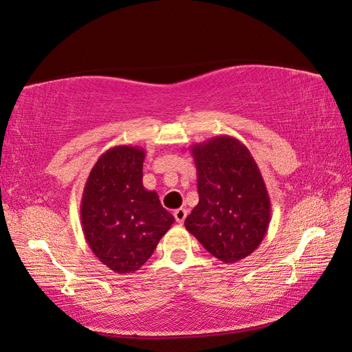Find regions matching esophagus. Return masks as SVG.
<instances>
[{
  "mask_svg": "<svg viewBox=\"0 0 352 352\" xmlns=\"http://www.w3.org/2000/svg\"><path fill=\"white\" fill-rule=\"evenodd\" d=\"M186 214H188V212H186V209L185 208H179V209H176L175 210V218H176V221L179 223V224H182L184 221H185V218H186Z\"/></svg>",
  "mask_w": 352,
  "mask_h": 352,
  "instance_id": "esophagus-1",
  "label": "esophagus"
}]
</instances>
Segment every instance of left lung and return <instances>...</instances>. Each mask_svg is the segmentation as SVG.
Segmentation results:
<instances>
[{
	"mask_svg": "<svg viewBox=\"0 0 352 352\" xmlns=\"http://www.w3.org/2000/svg\"><path fill=\"white\" fill-rule=\"evenodd\" d=\"M199 203L185 229L224 263L245 259L261 245L271 220V200L247 146L218 135L191 146Z\"/></svg>",
	"mask_w": 352,
	"mask_h": 352,
	"instance_id": "obj_1",
	"label": "left lung"
}]
</instances>
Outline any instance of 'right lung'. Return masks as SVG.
Listing matches in <instances>:
<instances>
[{
    "mask_svg": "<svg viewBox=\"0 0 352 352\" xmlns=\"http://www.w3.org/2000/svg\"><path fill=\"white\" fill-rule=\"evenodd\" d=\"M144 156L137 146L111 147L99 156L82 191L84 238L117 274L142 268L175 223L156 191L143 186Z\"/></svg>",
    "mask_w": 352,
    "mask_h": 352,
    "instance_id": "obj_1",
    "label": "right lung"
}]
</instances>
